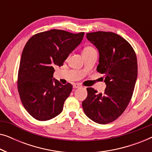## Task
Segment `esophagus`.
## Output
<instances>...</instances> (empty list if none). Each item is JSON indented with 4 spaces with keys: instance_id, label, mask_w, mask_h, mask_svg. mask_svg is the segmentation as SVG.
<instances>
[{
    "instance_id": "obj_1",
    "label": "esophagus",
    "mask_w": 152,
    "mask_h": 152,
    "mask_svg": "<svg viewBox=\"0 0 152 152\" xmlns=\"http://www.w3.org/2000/svg\"><path fill=\"white\" fill-rule=\"evenodd\" d=\"M80 87H82L80 84H73V88H80Z\"/></svg>"
}]
</instances>
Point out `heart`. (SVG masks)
<instances>
[{"label": "heart", "instance_id": "b5f03b06", "mask_svg": "<svg viewBox=\"0 0 152 152\" xmlns=\"http://www.w3.org/2000/svg\"><path fill=\"white\" fill-rule=\"evenodd\" d=\"M93 50H95L94 48H93L92 46H90V45H88V46L84 47V50H83V53H88L90 52H92Z\"/></svg>", "mask_w": 152, "mask_h": 152}]
</instances>
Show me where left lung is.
<instances>
[{
	"label": "left lung",
	"instance_id": "obj_1",
	"mask_svg": "<svg viewBox=\"0 0 152 152\" xmlns=\"http://www.w3.org/2000/svg\"><path fill=\"white\" fill-rule=\"evenodd\" d=\"M86 38L98 50L97 71L104 75L107 88L104 93L87 88L82 107L91 120L106 124L120 117L132 99L138 75L136 55L130 43L115 33L99 31L87 33Z\"/></svg>",
	"mask_w": 152,
	"mask_h": 152
}]
</instances>
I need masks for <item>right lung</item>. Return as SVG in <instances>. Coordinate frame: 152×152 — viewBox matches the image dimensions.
<instances>
[{"label":"right lung","mask_w":152,"mask_h":152,"mask_svg":"<svg viewBox=\"0 0 152 152\" xmlns=\"http://www.w3.org/2000/svg\"><path fill=\"white\" fill-rule=\"evenodd\" d=\"M84 35L53 29L34 34L26 43L18 69V91L24 108L36 120L46 121L61 113L72 86L53 79V66L63 65Z\"/></svg>","instance_id":"add662e5"}]
</instances>
